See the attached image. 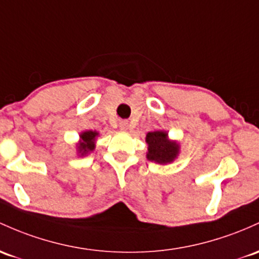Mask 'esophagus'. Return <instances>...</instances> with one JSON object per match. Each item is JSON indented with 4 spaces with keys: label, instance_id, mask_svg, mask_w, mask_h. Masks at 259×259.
<instances>
[{
    "label": "esophagus",
    "instance_id": "obj_1",
    "mask_svg": "<svg viewBox=\"0 0 259 259\" xmlns=\"http://www.w3.org/2000/svg\"><path fill=\"white\" fill-rule=\"evenodd\" d=\"M119 129L123 130V132H126L129 129V121L127 120H120L119 121Z\"/></svg>",
    "mask_w": 259,
    "mask_h": 259
}]
</instances>
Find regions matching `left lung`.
Wrapping results in <instances>:
<instances>
[{
	"mask_svg": "<svg viewBox=\"0 0 259 259\" xmlns=\"http://www.w3.org/2000/svg\"><path fill=\"white\" fill-rule=\"evenodd\" d=\"M146 144L147 160L156 163H171L180 155V145L176 141L169 140L168 134L162 130L147 133Z\"/></svg>",
	"mask_w": 259,
	"mask_h": 259,
	"instance_id": "left-lung-1",
	"label": "left lung"
}]
</instances>
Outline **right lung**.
<instances>
[{
    "instance_id": "obj_1",
    "label": "right lung",
    "mask_w": 259,
    "mask_h": 259,
    "mask_svg": "<svg viewBox=\"0 0 259 259\" xmlns=\"http://www.w3.org/2000/svg\"><path fill=\"white\" fill-rule=\"evenodd\" d=\"M98 136L97 132H92V130H87V132L81 133L79 138V143L77 144V152L79 156H86L90 152H92L96 147V138Z\"/></svg>"
}]
</instances>
